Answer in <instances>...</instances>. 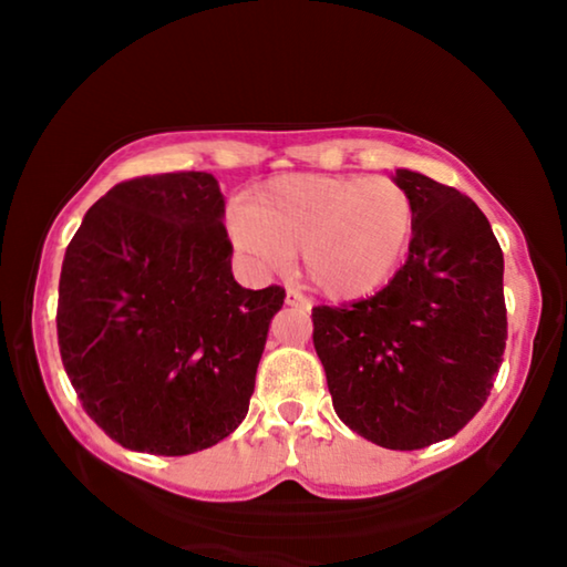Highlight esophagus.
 Here are the masks:
<instances>
[{
    "mask_svg": "<svg viewBox=\"0 0 567 567\" xmlns=\"http://www.w3.org/2000/svg\"><path fill=\"white\" fill-rule=\"evenodd\" d=\"M285 305H290V307H310V300H307V297L300 290H295V287H287Z\"/></svg>",
    "mask_w": 567,
    "mask_h": 567,
    "instance_id": "34e87169",
    "label": "esophagus"
}]
</instances>
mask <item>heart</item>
<instances>
[{"mask_svg": "<svg viewBox=\"0 0 567 567\" xmlns=\"http://www.w3.org/2000/svg\"><path fill=\"white\" fill-rule=\"evenodd\" d=\"M415 235V199L392 177L290 175L229 217L235 247L260 267L300 252V270L330 297L380 290Z\"/></svg>", "mask_w": 567, "mask_h": 567, "instance_id": "obj_1", "label": "heart"}]
</instances>
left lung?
<instances>
[{"instance_id":"left-lung-1","label":"left lung","mask_w":567,"mask_h":567,"mask_svg":"<svg viewBox=\"0 0 567 567\" xmlns=\"http://www.w3.org/2000/svg\"><path fill=\"white\" fill-rule=\"evenodd\" d=\"M408 262L368 300L312 307V342L332 408L352 433L420 450L460 433L501 370L507 318L503 249L473 199L420 172Z\"/></svg>"}]
</instances>
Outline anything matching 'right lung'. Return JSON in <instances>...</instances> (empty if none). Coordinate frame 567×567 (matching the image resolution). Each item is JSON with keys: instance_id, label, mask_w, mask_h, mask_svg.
Instances as JSON below:
<instances>
[{"instance_id": "add662e5", "label": "right lung", "mask_w": 567, "mask_h": 567, "mask_svg": "<svg viewBox=\"0 0 567 567\" xmlns=\"http://www.w3.org/2000/svg\"><path fill=\"white\" fill-rule=\"evenodd\" d=\"M225 197L207 172L114 185L64 252L56 305L62 364L114 443L189 455L245 420L277 285L233 277Z\"/></svg>"}]
</instances>
